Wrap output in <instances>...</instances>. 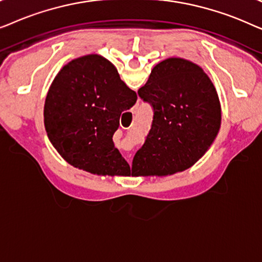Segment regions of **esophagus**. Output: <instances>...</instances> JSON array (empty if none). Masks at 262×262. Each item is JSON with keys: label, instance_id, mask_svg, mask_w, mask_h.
Listing matches in <instances>:
<instances>
[{"label": "esophagus", "instance_id": "esophagus-1", "mask_svg": "<svg viewBox=\"0 0 262 262\" xmlns=\"http://www.w3.org/2000/svg\"><path fill=\"white\" fill-rule=\"evenodd\" d=\"M134 113H135V112H134Z\"/></svg>", "mask_w": 262, "mask_h": 262}]
</instances>
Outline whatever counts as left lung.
<instances>
[{
	"label": "left lung",
	"mask_w": 262,
	"mask_h": 262,
	"mask_svg": "<svg viewBox=\"0 0 262 262\" xmlns=\"http://www.w3.org/2000/svg\"><path fill=\"white\" fill-rule=\"evenodd\" d=\"M138 95L154 110L144 144L132 161V177H166L202 159L221 127V102L202 68L184 58L156 64Z\"/></svg>",
	"instance_id": "left-lung-1"
}]
</instances>
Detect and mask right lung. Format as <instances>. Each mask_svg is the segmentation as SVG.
<instances>
[{"mask_svg": "<svg viewBox=\"0 0 262 262\" xmlns=\"http://www.w3.org/2000/svg\"><path fill=\"white\" fill-rule=\"evenodd\" d=\"M137 94L116 67L99 55L66 64L52 81L44 106L51 144L71 166L96 175L128 177L130 166L113 143L124 111Z\"/></svg>", "mask_w": 262, "mask_h": 262, "instance_id": "obj_1", "label": "right lung"}]
</instances>
